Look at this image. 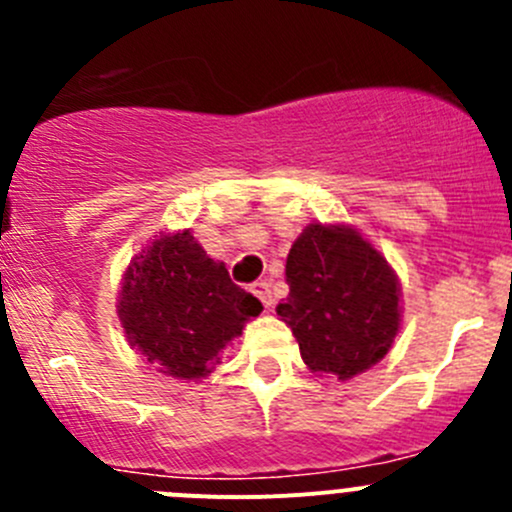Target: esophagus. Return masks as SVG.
<instances>
[{"label":"esophagus","mask_w":512,"mask_h":512,"mask_svg":"<svg viewBox=\"0 0 512 512\" xmlns=\"http://www.w3.org/2000/svg\"><path fill=\"white\" fill-rule=\"evenodd\" d=\"M250 292L255 294V297L260 299V302L265 304L267 309L272 307V289H270V282H265V280H257V282H252V285H250Z\"/></svg>","instance_id":"esophagus-1"}]
</instances>
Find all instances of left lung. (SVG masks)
I'll use <instances>...</instances> for the list:
<instances>
[{
  "label": "left lung",
  "mask_w": 512,
  "mask_h": 512,
  "mask_svg": "<svg viewBox=\"0 0 512 512\" xmlns=\"http://www.w3.org/2000/svg\"><path fill=\"white\" fill-rule=\"evenodd\" d=\"M289 294L277 314L304 364L352 379L384 359L399 332V282L352 227L309 225L287 255Z\"/></svg>",
  "instance_id": "1"
}]
</instances>
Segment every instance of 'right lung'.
<instances>
[{
  "mask_svg": "<svg viewBox=\"0 0 512 512\" xmlns=\"http://www.w3.org/2000/svg\"><path fill=\"white\" fill-rule=\"evenodd\" d=\"M118 317L128 342L175 379H203L250 317L262 312L227 275L223 262L205 255L190 230L160 235L128 267Z\"/></svg>",
  "mask_w": 512,
  "mask_h": 512,
  "instance_id": "right-lung-1",
  "label": "right lung"
}]
</instances>
